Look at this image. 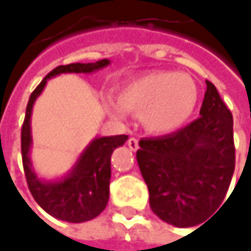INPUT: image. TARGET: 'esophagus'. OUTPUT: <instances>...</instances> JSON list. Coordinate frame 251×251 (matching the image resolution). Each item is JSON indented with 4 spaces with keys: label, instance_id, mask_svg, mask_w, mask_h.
<instances>
[{
    "label": "esophagus",
    "instance_id": "obj_1",
    "mask_svg": "<svg viewBox=\"0 0 251 251\" xmlns=\"http://www.w3.org/2000/svg\"><path fill=\"white\" fill-rule=\"evenodd\" d=\"M127 146H129V149H130L132 151H136L137 149H139V142H137V139L130 137V139L127 140Z\"/></svg>",
    "mask_w": 251,
    "mask_h": 251
}]
</instances>
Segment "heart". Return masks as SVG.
I'll use <instances>...</instances> for the list:
<instances>
[{
    "mask_svg": "<svg viewBox=\"0 0 251 251\" xmlns=\"http://www.w3.org/2000/svg\"><path fill=\"white\" fill-rule=\"evenodd\" d=\"M198 87L187 74L151 71L127 81L119 91V101L111 104L116 118L127 112L140 115L143 127L154 135L178 130L194 112Z\"/></svg>",
    "mask_w": 251,
    "mask_h": 251,
    "instance_id": "1",
    "label": "heart"
}]
</instances>
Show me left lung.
Returning <instances> with one entry per match:
<instances>
[{
	"label": "left lung",
	"instance_id": "1",
	"mask_svg": "<svg viewBox=\"0 0 251 251\" xmlns=\"http://www.w3.org/2000/svg\"><path fill=\"white\" fill-rule=\"evenodd\" d=\"M200 118L166 136L142 139L137 164L151 211L166 224L191 227L222 205L234 171L233 118L206 81Z\"/></svg>",
	"mask_w": 251,
	"mask_h": 251
}]
</instances>
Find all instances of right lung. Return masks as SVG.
Segmentation results:
<instances>
[{"instance_id":"obj_1","label":"right lung","mask_w":251,"mask_h":251,"mask_svg":"<svg viewBox=\"0 0 251 251\" xmlns=\"http://www.w3.org/2000/svg\"><path fill=\"white\" fill-rule=\"evenodd\" d=\"M109 64L111 60L104 59L95 63H71L59 66L50 71L29 97L21 135L22 161L27 187L43 211L64 222H87L97 218L104 211L109 200L111 156L116 147L125 145L127 136L118 135L94 137L64 176L46 180L39 177L30 158V149L33 143L30 127L32 109L50 78L69 73L91 74Z\"/></svg>"}]
</instances>
